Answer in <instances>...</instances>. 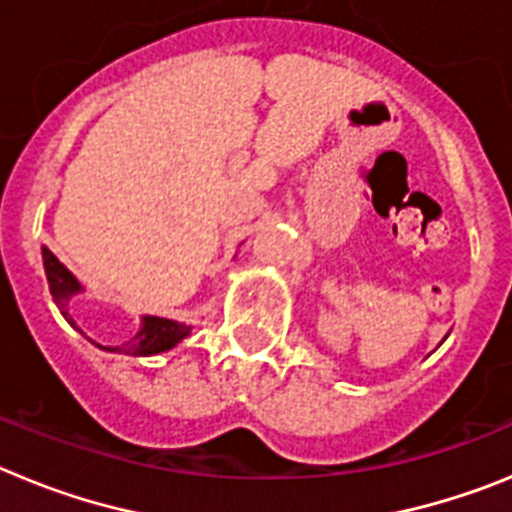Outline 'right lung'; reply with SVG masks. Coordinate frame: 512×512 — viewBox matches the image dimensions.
Here are the masks:
<instances>
[{
  "label": "right lung",
  "mask_w": 512,
  "mask_h": 512,
  "mask_svg": "<svg viewBox=\"0 0 512 512\" xmlns=\"http://www.w3.org/2000/svg\"><path fill=\"white\" fill-rule=\"evenodd\" d=\"M43 266H45V277H48V287H51V295L53 302L58 305L61 315L69 320L71 325L76 328V323L71 320L69 315V302L71 297L79 295L81 292V284L79 279L71 274L61 261L53 256L48 248L43 246ZM192 333V325H184V323H176V320L169 318H153V315H143V325L140 330L135 333L133 341L122 343V346H99L104 351H115V354H130V356H153V354H161V351H169L174 348L176 343L184 341V338Z\"/></svg>",
  "instance_id": "add662e5"
}]
</instances>
